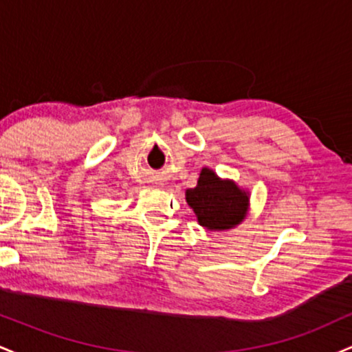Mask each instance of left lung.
I'll return each instance as SVG.
<instances>
[{"label":"left lung","mask_w":352,"mask_h":352,"mask_svg":"<svg viewBox=\"0 0 352 352\" xmlns=\"http://www.w3.org/2000/svg\"><path fill=\"white\" fill-rule=\"evenodd\" d=\"M185 200L195 213L200 227L210 232H227L238 227L248 215L250 192L235 180L221 179L204 167L197 187L185 192Z\"/></svg>","instance_id":"obj_1"}]
</instances>
